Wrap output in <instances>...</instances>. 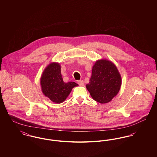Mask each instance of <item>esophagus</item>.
Here are the masks:
<instances>
[{
	"label": "esophagus",
	"mask_w": 157,
	"mask_h": 157,
	"mask_svg": "<svg viewBox=\"0 0 157 157\" xmlns=\"http://www.w3.org/2000/svg\"><path fill=\"white\" fill-rule=\"evenodd\" d=\"M78 83L80 85V86H83L84 85V83L83 81H78Z\"/></svg>",
	"instance_id": "34e87169"
}]
</instances>
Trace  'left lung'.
<instances>
[{"label":"left lung","mask_w":157,"mask_h":157,"mask_svg":"<svg viewBox=\"0 0 157 157\" xmlns=\"http://www.w3.org/2000/svg\"><path fill=\"white\" fill-rule=\"evenodd\" d=\"M121 84V76L115 65L109 60L101 59L93 65L86 88L92 99L104 104L111 101L118 94Z\"/></svg>","instance_id":"8db88e82"}]
</instances>
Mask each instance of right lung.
Returning a JSON list of instances; mask_svg holds the SVG:
<instances>
[{
    "instance_id": "right-lung-1",
    "label": "right lung",
    "mask_w": 157,
    "mask_h": 157,
    "mask_svg": "<svg viewBox=\"0 0 157 157\" xmlns=\"http://www.w3.org/2000/svg\"><path fill=\"white\" fill-rule=\"evenodd\" d=\"M60 68L59 63L51 62L45 67L40 79L42 93L56 104L65 101L72 88L78 86L74 82H63Z\"/></svg>"
}]
</instances>
